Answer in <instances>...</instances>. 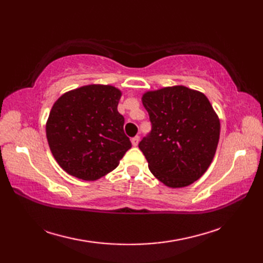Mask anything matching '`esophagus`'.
I'll list each match as a JSON object with an SVG mask.
<instances>
[{
    "label": "esophagus",
    "mask_w": 263,
    "mask_h": 263,
    "mask_svg": "<svg viewBox=\"0 0 263 263\" xmlns=\"http://www.w3.org/2000/svg\"><path fill=\"white\" fill-rule=\"evenodd\" d=\"M139 141H140V137H135V138H132V140H131V142H132V144H133V147H137L138 144H139Z\"/></svg>",
    "instance_id": "obj_1"
}]
</instances>
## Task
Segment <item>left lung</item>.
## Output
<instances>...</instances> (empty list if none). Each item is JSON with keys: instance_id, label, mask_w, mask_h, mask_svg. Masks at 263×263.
I'll return each mask as SVG.
<instances>
[{"instance_id": "1", "label": "left lung", "mask_w": 263, "mask_h": 263, "mask_svg": "<svg viewBox=\"0 0 263 263\" xmlns=\"http://www.w3.org/2000/svg\"><path fill=\"white\" fill-rule=\"evenodd\" d=\"M153 128L139 143L153 175L172 189L191 185L209 168L220 135L219 117L201 91L172 86L141 97Z\"/></svg>"}]
</instances>
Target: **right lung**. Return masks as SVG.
Masks as SVG:
<instances>
[{
    "label": "right lung",
    "instance_id": "right-lung-1",
    "mask_svg": "<svg viewBox=\"0 0 263 263\" xmlns=\"http://www.w3.org/2000/svg\"><path fill=\"white\" fill-rule=\"evenodd\" d=\"M122 96L110 85H87L63 93L49 111L46 137L53 157L68 174L96 181L114 171L132 147L117 110Z\"/></svg>",
    "mask_w": 263,
    "mask_h": 263
}]
</instances>
